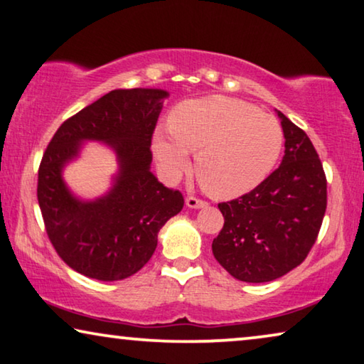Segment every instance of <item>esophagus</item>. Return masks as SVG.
Instances as JSON below:
<instances>
[{"label":"esophagus","mask_w":364,"mask_h":364,"mask_svg":"<svg viewBox=\"0 0 364 364\" xmlns=\"http://www.w3.org/2000/svg\"><path fill=\"white\" fill-rule=\"evenodd\" d=\"M186 205L189 209H200V208H205L208 205V203L203 199H198L196 196H188L186 198Z\"/></svg>","instance_id":"esophagus-1"}]
</instances>
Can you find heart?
<instances>
[{"instance_id":"heart-1","label":"heart","mask_w":364,"mask_h":364,"mask_svg":"<svg viewBox=\"0 0 364 364\" xmlns=\"http://www.w3.org/2000/svg\"><path fill=\"white\" fill-rule=\"evenodd\" d=\"M168 130L154 134V154L168 178L194 156L200 186L215 199L250 193L273 171L283 149V129L273 116L229 96H205L178 105Z\"/></svg>"}]
</instances>
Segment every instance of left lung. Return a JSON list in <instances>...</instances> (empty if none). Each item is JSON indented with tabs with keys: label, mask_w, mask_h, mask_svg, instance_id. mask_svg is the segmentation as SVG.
Here are the masks:
<instances>
[{
	"label": "left lung",
	"mask_w": 364,
	"mask_h": 364,
	"mask_svg": "<svg viewBox=\"0 0 364 364\" xmlns=\"http://www.w3.org/2000/svg\"><path fill=\"white\" fill-rule=\"evenodd\" d=\"M276 112L286 139L279 168L253 191L219 204L224 227L213 253L222 268L245 283H268L299 267L327 209V180L311 139Z\"/></svg>",
	"instance_id": "1"
}]
</instances>
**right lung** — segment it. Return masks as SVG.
I'll list each match as a JSON object with an SVG mask.
<instances>
[{
    "label": "right lung",
    "instance_id": "add662e5",
    "mask_svg": "<svg viewBox=\"0 0 364 364\" xmlns=\"http://www.w3.org/2000/svg\"><path fill=\"white\" fill-rule=\"evenodd\" d=\"M168 91L114 90L67 119L42 156L37 199L53 248L70 268L100 281L126 279L149 262L168 219L183 209L180 191L165 188L151 165V134ZM85 141L117 154L109 192L81 200L63 180Z\"/></svg>",
    "mask_w": 364,
    "mask_h": 364
}]
</instances>
